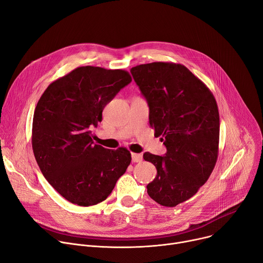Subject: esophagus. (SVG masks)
<instances>
[{"mask_svg": "<svg viewBox=\"0 0 263 263\" xmlns=\"http://www.w3.org/2000/svg\"><path fill=\"white\" fill-rule=\"evenodd\" d=\"M142 155L140 154H132V160L133 162H141L142 161Z\"/></svg>", "mask_w": 263, "mask_h": 263, "instance_id": "obj_1", "label": "esophagus"}]
</instances>
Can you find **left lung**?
Instances as JSON below:
<instances>
[{"label": "left lung", "mask_w": 263, "mask_h": 263, "mask_svg": "<svg viewBox=\"0 0 263 263\" xmlns=\"http://www.w3.org/2000/svg\"><path fill=\"white\" fill-rule=\"evenodd\" d=\"M147 101L149 125L166 147L165 156L144 153L157 168L147 194L173 208L192 198L210 178L218 158L220 121L208 86L184 65L154 62L130 69Z\"/></svg>", "instance_id": "left-lung-1"}]
</instances>
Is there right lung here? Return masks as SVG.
I'll list each match as a JSON object with an SVG mask.
<instances>
[{
  "instance_id": "add662e5",
  "label": "right lung",
  "mask_w": 263,
  "mask_h": 263,
  "mask_svg": "<svg viewBox=\"0 0 263 263\" xmlns=\"http://www.w3.org/2000/svg\"><path fill=\"white\" fill-rule=\"evenodd\" d=\"M130 82L126 70L81 66L53 81L39 100L32 121L34 158L48 183L73 204L104 201L130 164L129 151L95 144L90 130Z\"/></svg>"
}]
</instances>
